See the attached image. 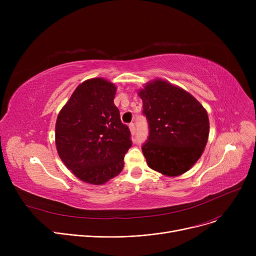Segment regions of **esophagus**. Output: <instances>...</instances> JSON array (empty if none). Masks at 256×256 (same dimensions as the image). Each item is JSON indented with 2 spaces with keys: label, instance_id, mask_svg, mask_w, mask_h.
Listing matches in <instances>:
<instances>
[{
  "label": "esophagus",
  "instance_id": "34e87169",
  "mask_svg": "<svg viewBox=\"0 0 256 256\" xmlns=\"http://www.w3.org/2000/svg\"><path fill=\"white\" fill-rule=\"evenodd\" d=\"M128 128H130V130L132 134H135V130H136V128H135V124H134L132 122H130V124H128Z\"/></svg>",
  "mask_w": 256,
  "mask_h": 256
}]
</instances>
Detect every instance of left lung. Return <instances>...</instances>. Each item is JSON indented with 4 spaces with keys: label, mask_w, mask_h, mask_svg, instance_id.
<instances>
[{
    "label": "left lung",
    "mask_w": 256,
    "mask_h": 256,
    "mask_svg": "<svg viewBox=\"0 0 256 256\" xmlns=\"http://www.w3.org/2000/svg\"><path fill=\"white\" fill-rule=\"evenodd\" d=\"M148 137L142 145L147 165L168 176L186 172L201 156L208 138V113L182 88L154 80L139 91Z\"/></svg>",
    "instance_id": "left-lung-1"
}]
</instances>
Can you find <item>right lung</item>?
<instances>
[{
    "label": "right lung",
    "mask_w": 256,
    "mask_h": 256,
    "mask_svg": "<svg viewBox=\"0 0 256 256\" xmlns=\"http://www.w3.org/2000/svg\"><path fill=\"white\" fill-rule=\"evenodd\" d=\"M116 87L96 78L78 85L56 122V146L65 166L80 180L102 184L124 169L130 132L114 104Z\"/></svg>",
    "instance_id": "right-lung-1"
}]
</instances>
